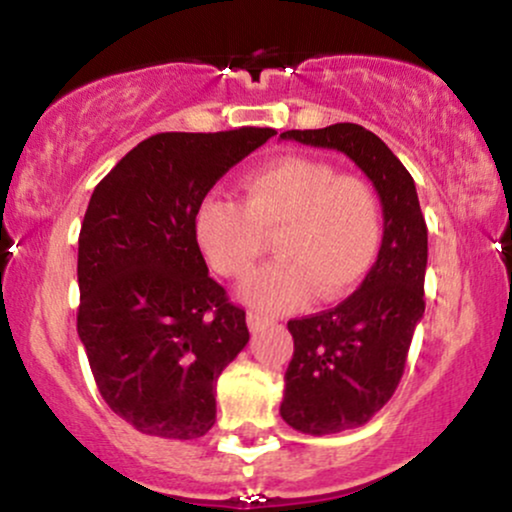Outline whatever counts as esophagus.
<instances>
[{
	"instance_id": "obj_1",
	"label": "esophagus",
	"mask_w": 512,
	"mask_h": 512,
	"mask_svg": "<svg viewBox=\"0 0 512 512\" xmlns=\"http://www.w3.org/2000/svg\"><path fill=\"white\" fill-rule=\"evenodd\" d=\"M264 325H269V317L262 315V313H257V310H250V313H248V327H250V332L262 330Z\"/></svg>"
}]
</instances>
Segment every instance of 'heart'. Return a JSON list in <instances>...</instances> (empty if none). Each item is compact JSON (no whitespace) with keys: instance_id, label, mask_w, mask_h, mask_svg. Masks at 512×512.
Returning a JSON list of instances; mask_svg holds the SVG:
<instances>
[{"instance_id":"1","label":"heart","mask_w":512,"mask_h":512,"mask_svg":"<svg viewBox=\"0 0 512 512\" xmlns=\"http://www.w3.org/2000/svg\"><path fill=\"white\" fill-rule=\"evenodd\" d=\"M276 236L274 264L240 289L252 308L281 313L313 298L334 301L368 272L383 238L375 187L339 175L322 158L289 156L245 178V204L207 195L195 214V238L216 274L243 279Z\"/></svg>"}]
</instances>
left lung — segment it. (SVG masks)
<instances>
[{
  "label": "left lung",
  "mask_w": 512,
  "mask_h": 512,
  "mask_svg": "<svg viewBox=\"0 0 512 512\" xmlns=\"http://www.w3.org/2000/svg\"><path fill=\"white\" fill-rule=\"evenodd\" d=\"M281 139L342 151L383 204V245L358 291L337 308L289 322L293 358L281 419L301 433L327 436L368 424L395 395L426 308L428 231L414 178L366 127L337 122L289 129Z\"/></svg>",
  "instance_id": "left-lung-1"
}]
</instances>
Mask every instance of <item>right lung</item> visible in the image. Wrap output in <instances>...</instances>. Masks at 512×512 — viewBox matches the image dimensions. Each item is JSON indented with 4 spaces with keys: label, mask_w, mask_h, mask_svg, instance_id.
I'll list each match as a JSON object with an SVG mask.
<instances>
[{
    "label": "right lung",
    "mask_w": 512,
    "mask_h": 512,
    "mask_svg": "<svg viewBox=\"0 0 512 512\" xmlns=\"http://www.w3.org/2000/svg\"><path fill=\"white\" fill-rule=\"evenodd\" d=\"M269 127L163 132L98 182L79 233V313L98 392L139 433L192 440L216 421V380L248 344L245 310L209 276L199 202Z\"/></svg>",
    "instance_id": "right-lung-1"
}]
</instances>
